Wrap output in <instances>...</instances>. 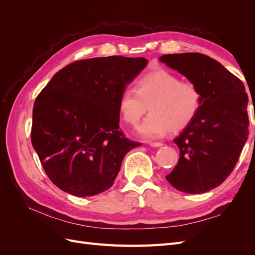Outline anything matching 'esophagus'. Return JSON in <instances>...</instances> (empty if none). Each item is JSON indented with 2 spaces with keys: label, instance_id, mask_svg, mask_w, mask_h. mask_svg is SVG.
<instances>
[{
  "label": "esophagus",
  "instance_id": "obj_1",
  "mask_svg": "<svg viewBox=\"0 0 255 255\" xmlns=\"http://www.w3.org/2000/svg\"><path fill=\"white\" fill-rule=\"evenodd\" d=\"M149 144L151 146H153V148H158V146H163L164 145L161 142H150Z\"/></svg>",
  "mask_w": 255,
  "mask_h": 255
}]
</instances>
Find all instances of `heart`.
<instances>
[{
    "instance_id": "obj_1",
    "label": "heart",
    "mask_w": 255,
    "mask_h": 255,
    "mask_svg": "<svg viewBox=\"0 0 255 255\" xmlns=\"http://www.w3.org/2000/svg\"><path fill=\"white\" fill-rule=\"evenodd\" d=\"M202 100L197 85L183 82L165 69H156L143 74L136 88L121 92L118 109L122 119L135 127L149 106L151 114L138 128V133L152 139L187 128L201 110Z\"/></svg>"
}]
</instances>
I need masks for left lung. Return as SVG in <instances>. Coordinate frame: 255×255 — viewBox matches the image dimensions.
Masks as SVG:
<instances>
[{"instance_id": "1", "label": "left lung", "mask_w": 255, "mask_h": 255, "mask_svg": "<svg viewBox=\"0 0 255 255\" xmlns=\"http://www.w3.org/2000/svg\"><path fill=\"white\" fill-rule=\"evenodd\" d=\"M159 60L186 76L202 94L196 119L174 138L180 158L166 175L177 190L202 194L219 186L237 164L249 135V98L237 76L204 54H167Z\"/></svg>"}]
</instances>
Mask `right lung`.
Here are the masks:
<instances>
[{
    "instance_id": "obj_1",
    "label": "right lung",
    "mask_w": 255,
    "mask_h": 255,
    "mask_svg": "<svg viewBox=\"0 0 255 255\" xmlns=\"http://www.w3.org/2000/svg\"><path fill=\"white\" fill-rule=\"evenodd\" d=\"M148 64L109 56L66 66L35 100L30 139L54 185L76 197L109 189L126 154L141 143L119 129L121 92Z\"/></svg>"
}]
</instances>
